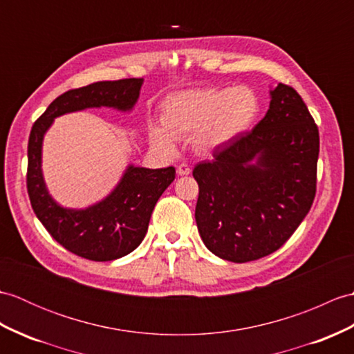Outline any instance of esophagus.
<instances>
[{"label": "esophagus", "mask_w": 354, "mask_h": 354, "mask_svg": "<svg viewBox=\"0 0 354 354\" xmlns=\"http://www.w3.org/2000/svg\"><path fill=\"white\" fill-rule=\"evenodd\" d=\"M190 171H192V169H190V166H188L187 162H180L179 166H178V175H180V176L190 175Z\"/></svg>", "instance_id": "esophagus-1"}]
</instances>
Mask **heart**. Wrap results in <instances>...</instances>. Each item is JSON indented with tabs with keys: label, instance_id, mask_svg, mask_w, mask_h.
<instances>
[{
	"label": "heart",
	"instance_id": "1",
	"mask_svg": "<svg viewBox=\"0 0 354 354\" xmlns=\"http://www.w3.org/2000/svg\"><path fill=\"white\" fill-rule=\"evenodd\" d=\"M259 110V96L248 86L187 90L162 104V128H151L149 136L153 145L169 151L175 146V138L194 133L196 151L209 153L245 133Z\"/></svg>",
	"mask_w": 354,
	"mask_h": 354
}]
</instances>
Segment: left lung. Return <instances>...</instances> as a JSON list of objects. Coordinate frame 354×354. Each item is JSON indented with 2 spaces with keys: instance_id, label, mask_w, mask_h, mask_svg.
Returning a JSON list of instances; mask_svg holds the SVG:
<instances>
[{
  "instance_id": "left-lung-1",
  "label": "left lung",
  "mask_w": 354,
  "mask_h": 354,
  "mask_svg": "<svg viewBox=\"0 0 354 354\" xmlns=\"http://www.w3.org/2000/svg\"><path fill=\"white\" fill-rule=\"evenodd\" d=\"M318 152V127L306 104L279 83L264 119L193 169L194 217L205 245L231 262L281 249L314 203Z\"/></svg>"
}]
</instances>
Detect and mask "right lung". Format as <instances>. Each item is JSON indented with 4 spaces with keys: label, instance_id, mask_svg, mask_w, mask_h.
I'll list each match as a JSON object with an SVG mask.
<instances>
[{
    "label": "right lung",
    "instance_id": "1",
    "mask_svg": "<svg viewBox=\"0 0 354 354\" xmlns=\"http://www.w3.org/2000/svg\"><path fill=\"white\" fill-rule=\"evenodd\" d=\"M143 78L100 81L71 88L49 104L31 128L28 138L27 190L31 208L57 243L90 261H113L125 257L143 241L151 214L164 190L174 183L175 167L143 169L131 166L105 201L83 211L66 209L48 194L40 152L45 131L54 118L88 106L129 110L137 101Z\"/></svg>",
    "mask_w": 354,
    "mask_h": 354
}]
</instances>
